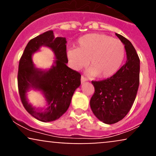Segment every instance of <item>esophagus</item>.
Instances as JSON below:
<instances>
[{
	"label": "esophagus",
	"instance_id": "34e87169",
	"mask_svg": "<svg viewBox=\"0 0 156 156\" xmlns=\"http://www.w3.org/2000/svg\"><path fill=\"white\" fill-rule=\"evenodd\" d=\"M80 80H81V83H84V82L87 81L88 79H87V78H85L84 76H81V79H80Z\"/></svg>",
	"mask_w": 156,
	"mask_h": 156
}]
</instances>
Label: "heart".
<instances>
[{"mask_svg":"<svg viewBox=\"0 0 156 156\" xmlns=\"http://www.w3.org/2000/svg\"><path fill=\"white\" fill-rule=\"evenodd\" d=\"M124 55L125 48L121 41L103 34L84 35L78 39L76 49L67 51L73 69L79 70L88 64L87 75L101 78L114 76L120 67Z\"/></svg>","mask_w":156,"mask_h":156,"instance_id":"b5f03b06","label":"heart"}]
</instances>
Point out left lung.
Segmentation results:
<instances>
[{
    "instance_id": "left-lung-1",
    "label": "left lung",
    "mask_w": 156,
    "mask_h": 156,
    "mask_svg": "<svg viewBox=\"0 0 156 156\" xmlns=\"http://www.w3.org/2000/svg\"><path fill=\"white\" fill-rule=\"evenodd\" d=\"M124 44L127 61L114 76L94 81V93L90 100L93 114L99 120L112 125L122 120L131 108L139 85L140 60L128 39L116 33Z\"/></svg>"
}]
</instances>
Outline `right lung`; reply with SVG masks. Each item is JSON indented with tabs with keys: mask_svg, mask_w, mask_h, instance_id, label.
I'll return each instance as SVG.
<instances>
[{
	"mask_svg": "<svg viewBox=\"0 0 156 156\" xmlns=\"http://www.w3.org/2000/svg\"><path fill=\"white\" fill-rule=\"evenodd\" d=\"M67 41L64 37H55L48 31L31 39L27 44L19 62L17 83L21 101L26 110L39 121L48 122L58 119L67 112L75 91L80 85V74L67 66ZM53 51L56 60L48 71L37 68L32 55L41 47ZM33 88L42 92L47 106L39 109L28 103L26 93Z\"/></svg>",
	"mask_w": 156,
	"mask_h": 156,
	"instance_id": "1",
	"label": "right lung"
}]
</instances>
